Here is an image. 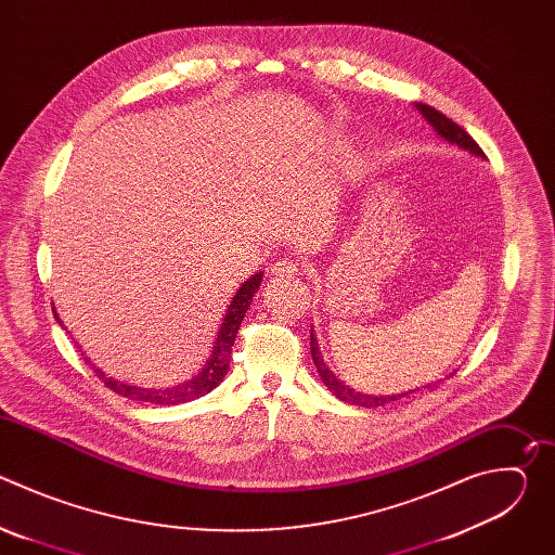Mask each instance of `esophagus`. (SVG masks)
I'll use <instances>...</instances> for the list:
<instances>
[{"instance_id": "34e87169", "label": "esophagus", "mask_w": 555, "mask_h": 555, "mask_svg": "<svg viewBox=\"0 0 555 555\" xmlns=\"http://www.w3.org/2000/svg\"><path fill=\"white\" fill-rule=\"evenodd\" d=\"M272 276H276L279 281H289V279L298 276V263H294L289 259H283V261L272 266Z\"/></svg>"}]
</instances>
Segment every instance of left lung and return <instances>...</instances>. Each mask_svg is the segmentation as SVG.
Masks as SVG:
<instances>
[{"instance_id": "8db88e82", "label": "left lung", "mask_w": 555, "mask_h": 555, "mask_svg": "<svg viewBox=\"0 0 555 555\" xmlns=\"http://www.w3.org/2000/svg\"><path fill=\"white\" fill-rule=\"evenodd\" d=\"M415 107L420 109V114L426 118V122L435 129V133H437L441 140H446V142H450V144H456L459 149H463V151H467V153H472V155H477V157H486V153L481 151V146L472 140V135H467V131H465L463 127H459L456 122H452L450 118H446V116H443L441 112H437L435 107H428V105H424V103H417ZM309 340H311V343H309V347H311V358H313L315 369H319V375H321L323 384L336 395L338 400H343V402H347V404H356V406H364V409H377V406H386V404H390V402H398V400L406 398V395L420 390V388H415V390H409V392H395V395H369V392H360V390L347 386L345 382H340V379L336 377V373L325 364V360H323V356H321V349H319V340H315L313 330H311V334H309ZM450 375H452V373H450ZM433 386H437V384H426L424 388H433Z\"/></svg>"}]
</instances>
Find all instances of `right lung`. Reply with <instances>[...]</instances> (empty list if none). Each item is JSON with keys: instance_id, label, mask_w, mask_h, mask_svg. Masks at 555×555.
<instances>
[{"instance_id": "1", "label": "right lung", "mask_w": 555, "mask_h": 555, "mask_svg": "<svg viewBox=\"0 0 555 555\" xmlns=\"http://www.w3.org/2000/svg\"><path fill=\"white\" fill-rule=\"evenodd\" d=\"M261 281H263V272H257L253 274L246 283L240 285V289L234 292L228 309H225V315L223 321L219 325V332H217V338L212 343V351L206 360V364L186 382H180L176 386H167V388H142V386H135V384H127V382H120V379H114V377H107L101 369L94 366V373L118 395H122V398L127 400H133L138 404H153V406H173V404H184V402H191V400H197L202 398V395L210 392L212 388H217L225 373H228V364H230V351H232V345H234V338H236V332H240L242 327V321L244 315L253 302V296L259 292L261 287ZM54 311V319L56 323L63 327L61 319L56 309L52 307ZM90 362V360H88Z\"/></svg>"}]
</instances>
